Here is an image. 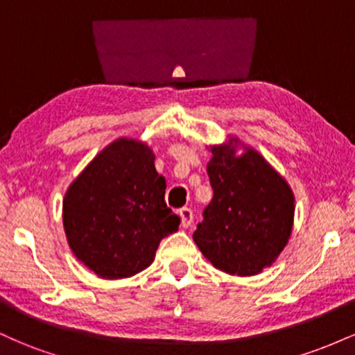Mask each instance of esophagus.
Returning <instances> with one entry per match:
<instances>
[{"label":"esophagus","instance_id":"1","mask_svg":"<svg viewBox=\"0 0 355 355\" xmlns=\"http://www.w3.org/2000/svg\"><path fill=\"white\" fill-rule=\"evenodd\" d=\"M178 215H180L183 229H187V227L191 225V222H193V211H191L190 209L183 207V209L178 210Z\"/></svg>","mask_w":355,"mask_h":355}]
</instances>
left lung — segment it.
<instances>
[{"label":"left lung","instance_id":"1","mask_svg":"<svg viewBox=\"0 0 355 355\" xmlns=\"http://www.w3.org/2000/svg\"><path fill=\"white\" fill-rule=\"evenodd\" d=\"M214 198L193 240L207 260L230 275L270 267L291 239L295 197L287 180L255 148L229 135L210 145Z\"/></svg>","mask_w":355,"mask_h":355}]
</instances>
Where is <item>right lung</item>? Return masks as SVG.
Returning <instances> with one entry per match:
<instances>
[{
  "instance_id": "add662e5",
  "label": "right lung",
  "mask_w": 355,
  "mask_h": 355,
  "mask_svg": "<svg viewBox=\"0 0 355 355\" xmlns=\"http://www.w3.org/2000/svg\"><path fill=\"white\" fill-rule=\"evenodd\" d=\"M145 141L121 137L105 146L63 197V229L76 259L108 280L152 266L162 239L180 225Z\"/></svg>"
}]
</instances>
